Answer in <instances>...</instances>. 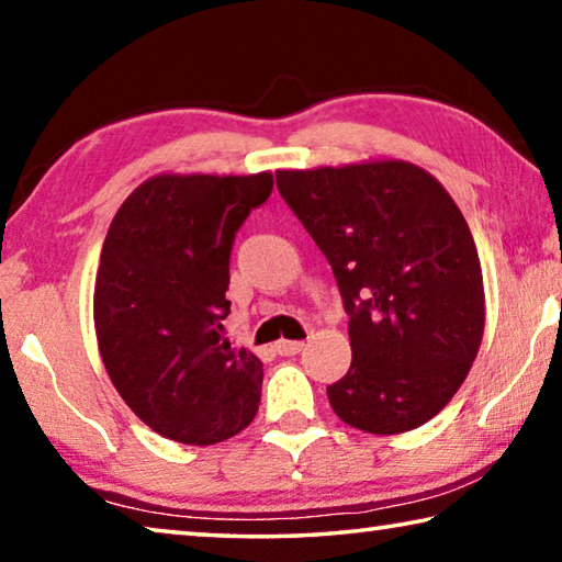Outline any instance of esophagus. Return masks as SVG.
Instances as JSON below:
<instances>
[{
	"instance_id": "1",
	"label": "esophagus",
	"mask_w": 562,
	"mask_h": 562,
	"mask_svg": "<svg viewBox=\"0 0 562 562\" xmlns=\"http://www.w3.org/2000/svg\"><path fill=\"white\" fill-rule=\"evenodd\" d=\"M274 349H278V355H282V357H292V355H300V351L304 349V341L280 339L278 345H274Z\"/></svg>"
}]
</instances>
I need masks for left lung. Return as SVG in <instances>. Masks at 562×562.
Masks as SVG:
<instances>
[{
    "instance_id": "1",
    "label": "left lung",
    "mask_w": 562,
    "mask_h": 562,
    "mask_svg": "<svg viewBox=\"0 0 562 562\" xmlns=\"http://www.w3.org/2000/svg\"><path fill=\"white\" fill-rule=\"evenodd\" d=\"M280 195L335 272L349 372L327 386L341 422L392 436L434 418L479 355L486 294L469 223L408 160L278 170Z\"/></svg>"
}]
</instances>
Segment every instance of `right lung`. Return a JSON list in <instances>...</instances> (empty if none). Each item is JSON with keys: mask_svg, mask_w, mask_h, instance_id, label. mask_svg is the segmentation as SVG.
Masks as SVG:
<instances>
[{"mask_svg": "<svg viewBox=\"0 0 562 562\" xmlns=\"http://www.w3.org/2000/svg\"><path fill=\"white\" fill-rule=\"evenodd\" d=\"M270 193V170L158 173L113 215L93 288L99 351L131 412L170 441H225L258 414L262 361L223 319L235 233Z\"/></svg>", "mask_w": 562, "mask_h": 562, "instance_id": "right-lung-1", "label": "right lung"}]
</instances>
